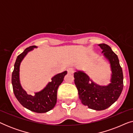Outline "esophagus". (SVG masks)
Here are the masks:
<instances>
[{"label": "esophagus", "instance_id": "1", "mask_svg": "<svg viewBox=\"0 0 133 133\" xmlns=\"http://www.w3.org/2000/svg\"><path fill=\"white\" fill-rule=\"evenodd\" d=\"M67 71H68V74H73L74 73V70L73 68H71V67H70V68H68L67 69Z\"/></svg>", "mask_w": 133, "mask_h": 133}]
</instances>
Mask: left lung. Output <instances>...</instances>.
Segmentation results:
<instances>
[{
    "label": "left lung",
    "mask_w": 133,
    "mask_h": 133,
    "mask_svg": "<svg viewBox=\"0 0 133 133\" xmlns=\"http://www.w3.org/2000/svg\"><path fill=\"white\" fill-rule=\"evenodd\" d=\"M99 46L110 63L112 72L110 83L107 86L96 84L86 73L81 71L74 72V77L82 104L90 109L101 111L108 108L119 97L123 87V76L117 56L111 47L105 43Z\"/></svg>",
    "instance_id": "obj_1"
}]
</instances>
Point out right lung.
<instances>
[{"mask_svg": "<svg viewBox=\"0 0 133 133\" xmlns=\"http://www.w3.org/2000/svg\"><path fill=\"white\" fill-rule=\"evenodd\" d=\"M34 48H37V46H29L17 56L12 73L11 82L14 95L23 107L31 111L43 113L52 110L56 105L58 87L63 82L67 71H65L61 73L56 74L52 77L51 81L50 82L43 90L35 92L33 95L27 94L20 83V65L27 53Z\"/></svg>", "mask_w": 133, "mask_h": 133, "instance_id": "obj_1", "label": "right lung"}]
</instances>
